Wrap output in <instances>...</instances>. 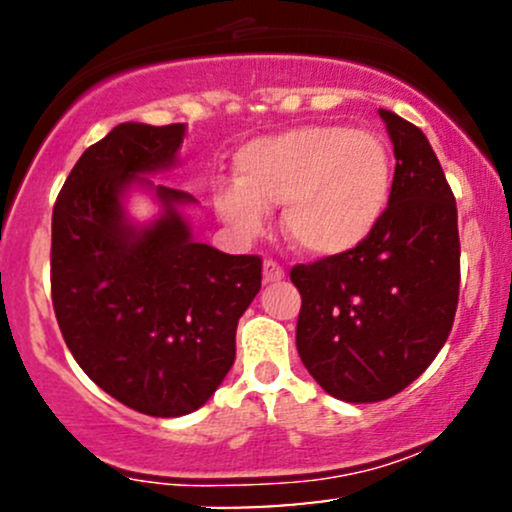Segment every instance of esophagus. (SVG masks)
<instances>
[{
	"instance_id": "34e87169",
	"label": "esophagus",
	"mask_w": 512,
	"mask_h": 512,
	"mask_svg": "<svg viewBox=\"0 0 512 512\" xmlns=\"http://www.w3.org/2000/svg\"><path fill=\"white\" fill-rule=\"evenodd\" d=\"M262 279H264V284H274V281H281V279H284V269H281L276 262L267 260L262 264Z\"/></svg>"
}]
</instances>
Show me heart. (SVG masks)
Returning <instances> with one entry per match:
<instances>
[{
    "instance_id": "1",
    "label": "heart",
    "mask_w": 512,
    "mask_h": 512,
    "mask_svg": "<svg viewBox=\"0 0 512 512\" xmlns=\"http://www.w3.org/2000/svg\"><path fill=\"white\" fill-rule=\"evenodd\" d=\"M236 182L214 192L216 211L240 236H257L281 208L284 236L320 260L354 252L373 236L392 197L395 166L378 134L308 125L257 137L236 154Z\"/></svg>"
}]
</instances>
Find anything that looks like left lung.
Listing matches in <instances>:
<instances>
[{
	"instance_id": "obj_1",
	"label": "left lung",
	"mask_w": 512,
	"mask_h": 512,
	"mask_svg": "<svg viewBox=\"0 0 512 512\" xmlns=\"http://www.w3.org/2000/svg\"><path fill=\"white\" fill-rule=\"evenodd\" d=\"M395 146L387 211L366 243L298 264L296 346L327 395L383 402L414 383L448 339L460 296V233L452 190L426 134L380 110Z\"/></svg>"
}]
</instances>
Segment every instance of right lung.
Returning a JSON list of instances; mask_svg holds the SVG:
<instances>
[{"instance_id":"1","label":"right lung","mask_w":512,"mask_h":512,"mask_svg":"<svg viewBox=\"0 0 512 512\" xmlns=\"http://www.w3.org/2000/svg\"><path fill=\"white\" fill-rule=\"evenodd\" d=\"M187 125L122 122L88 146L52 209V305L64 342L101 390L149 416L209 402L236 361V327L262 260L197 243L190 192L156 185L180 166ZM142 191L159 211L137 222Z\"/></svg>"}]
</instances>
